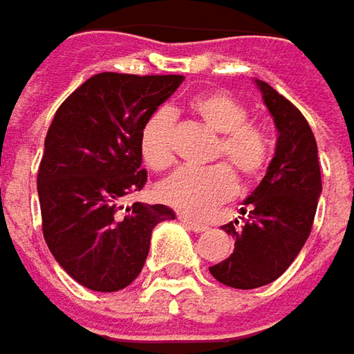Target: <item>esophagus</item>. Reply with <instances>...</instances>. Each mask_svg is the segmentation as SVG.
I'll return each instance as SVG.
<instances>
[{
	"mask_svg": "<svg viewBox=\"0 0 354 354\" xmlns=\"http://www.w3.org/2000/svg\"><path fill=\"white\" fill-rule=\"evenodd\" d=\"M180 222L184 223L190 232H196V234H200V232H206L207 230V223L202 222H196V220H190V218H186V216H180Z\"/></svg>",
	"mask_w": 354,
	"mask_h": 354,
	"instance_id": "1",
	"label": "esophagus"
}]
</instances>
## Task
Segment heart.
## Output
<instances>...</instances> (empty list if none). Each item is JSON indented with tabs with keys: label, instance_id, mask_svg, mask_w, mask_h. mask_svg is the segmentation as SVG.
Returning <instances> with one entry per match:
<instances>
[{
	"label": "heart",
	"instance_id": "obj_1",
	"mask_svg": "<svg viewBox=\"0 0 354 354\" xmlns=\"http://www.w3.org/2000/svg\"><path fill=\"white\" fill-rule=\"evenodd\" d=\"M190 109L204 127L220 134L212 152L214 160H227L243 180H254L263 172L269 160V136L259 124L248 122L250 113L241 100L227 93H209L194 99ZM174 124L176 116L170 109H156L140 129V154L152 170H164L174 162ZM229 167L180 168L156 186V196L162 204L186 216H206L236 194V176Z\"/></svg>",
	"mask_w": 354,
	"mask_h": 354
}]
</instances>
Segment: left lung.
Here are the masks:
<instances>
[{
  "mask_svg": "<svg viewBox=\"0 0 354 354\" xmlns=\"http://www.w3.org/2000/svg\"><path fill=\"white\" fill-rule=\"evenodd\" d=\"M277 129L275 154L259 186L243 200L239 222L222 225L234 252L209 268L227 287L255 289L275 281L293 263L311 234L321 196V168L313 131L301 111L273 86L255 79Z\"/></svg>",
  "mask_w": 354,
  "mask_h": 354,
  "instance_id": "obj_1",
  "label": "left lung"
}]
</instances>
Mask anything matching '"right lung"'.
<instances>
[{"label":"right lung","mask_w":354,"mask_h":354,"mask_svg":"<svg viewBox=\"0 0 354 354\" xmlns=\"http://www.w3.org/2000/svg\"><path fill=\"white\" fill-rule=\"evenodd\" d=\"M182 75L99 73L53 116L39 164L43 238L57 263L86 289L111 293L131 285L147 261L156 223L176 214L162 204L120 200L140 192V129Z\"/></svg>","instance_id":"1"}]
</instances>
